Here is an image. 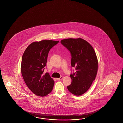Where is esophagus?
<instances>
[{
  "label": "esophagus",
  "mask_w": 123,
  "mask_h": 123,
  "mask_svg": "<svg viewBox=\"0 0 123 123\" xmlns=\"http://www.w3.org/2000/svg\"><path fill=\"white\" fill-rule=\"evenodd\" d=\"M63 77H60L59 78H57L56 79H57V80H62V79H63Z\"/></svg>",
  "instance_id": "esophagus-1"
}]
</instances>
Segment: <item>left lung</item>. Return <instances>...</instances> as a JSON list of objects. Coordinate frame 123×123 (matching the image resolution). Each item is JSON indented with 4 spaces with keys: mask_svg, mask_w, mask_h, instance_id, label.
I'll return each instance as SVG.
<instances>
[{
    "mask_svg": "<svg viewBox=\"0 0 123 123\" xmlns=\"http://www.w3.org/2000/svg\"><path fill=\"white\" fill-rule=\"evenodd\" d=\"M61 43L70 51L71 65L76 72L70 74L71 85L68 91L77 96L85 93L89 89L97 73V58L90 44L82 38H67Z\"/></svg>",
    "mask_w": 123,
    "mask_h": 123,
    "instance_id": "obj_1",
    "label": "left lung"
}]
</instances>
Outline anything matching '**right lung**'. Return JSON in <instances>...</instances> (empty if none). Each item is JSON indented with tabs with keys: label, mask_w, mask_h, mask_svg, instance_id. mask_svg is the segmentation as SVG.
Masks as SVG:
<instances>
[{
	"label": "right lung",
	"mask_w": 123,
	"mask_h": 123,
	"mask_svg": "<svg viewBox=\"0 0 123 123\" xmlns=\"http://www.w3.org/2000/svg\"><path fill=\"white\" fill-rule=\"evenodd\" d=\"M59 41L43 40L31 43L22 58L21 71L26 85L35 95L44 97L52 91L55 81L48 73L44 74L49 52Z\"/></svg>",
	"instance_id": "1"
}]
</instances>
